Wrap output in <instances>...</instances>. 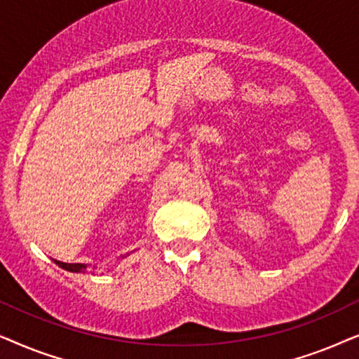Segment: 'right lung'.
Returning <instances> with one entry per match:
<instances>
[{
  "mask_svg": "<svg viewBox=\"0 0 359 359\" xmlns=\"http://www.w3.org/2000/svg\"><path fill=\"white\" fill-rule=\"evenodd\" d=\"M58 266L67 269V271H72V273H83L86 269V264L83 263H63V262H58V259H53Z\"/></svg>",
  "mask_w": 359,
  "mask_h": 359,
  "instance_id": "right-lung-1",
  "label": "right lung"
}]
</instances>
